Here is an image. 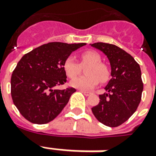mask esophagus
Segmentation results:
<instances>
[{
  "instance_id": "34e87169",
  "label": "esophagus",
  "mask_w": 156,
  "mask_h": 156,
  "mask_svg": "<svg viewBox=\"0 0 156 156\" xmlns=\"http://www.w3.org/2000/svg\"><path fill=\"white\" fill-rule=\"evenodd\" d=\"M80 91L82 92V93H83V95H84V96H90V92H87V91H84V90H80Z\"/></svg>"
}]
</instances>
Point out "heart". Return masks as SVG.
<instances>
[{
    "label": "heart",
    "instance_id": "heart-1",
    "mask_svg": "<svg viewBox=\"0 0 156 156\" xmlns=\"http://www.w3.org/2000/svg\"><path fill=\"white\" fill-rule=\"evenodd\" d=\"M81 65L78 63L73 56H68L63 64V69L66 76L74 78L81 72V66L90 64L86 69L87 75L74 79L71 81V85L80 90H90L98 84L100 80L106 82L110 76L108 67L101 62V58L98 53L92 50L83 52L80 55Z\"/></svg>",
    "mask_w": 156,
    "mask_h": 156
}]
</instances>
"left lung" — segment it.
Segmentation results:
<instances>
[{"mask_svg": "<svg viewBox=\"0 0 156 156\" xmlns=\"http://www.w3.org/2000/svg\"><path fill=\"white\" fill-rule=\"evenodd\" d=\"M107 55L111 65V76L106 93L91 108L98 121L110 127L126 122L136 112L141 101L144 83L141 69L134 58L122 48L105 42L90 44Z\"/></svg>", "mask_w": 156, "mask_h": 156, "instance_id": "left-lung-1", "label": "left lung"}]
</instances>
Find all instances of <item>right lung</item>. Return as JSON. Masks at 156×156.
I'll use <instances>...</instances> for the list:
<instances>
[{
    "label": "right lung",
    "mask_w": 156,
    "mask_h": 156,
    "mask_svg": "<svg viewBox=\"0 0 156 156\" xmlns=\"http://www.w3.org/2000/svg\"><path fill=\"white\" fill-rule=\"evenodd\" d=\"M83 45L85 43L48 42L21 58L12 74L11 95L24 118L42 125L60 114L76 90L54 88L66 82L64 61Z\"/></svg>",
    "instance_id": "right-lung-1"
}]
</instances>
